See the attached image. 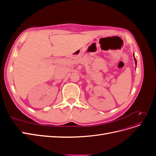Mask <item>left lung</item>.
Listing matches in <instances>:
<instances>
[{
    "label": "left lung",
    "mask_w": 156,
    "mask_h": 156,
    "mask_svg": "<svg viewBox=\"0 0 156 156\" xmlns=\"http://www.w3.org/2000/svg\"><path fill=\"white\" fill-rule=\"evenodd\" d=\"M134 59H135V64L136 65V58H135V56H134Z\"/></svg>",
    "instance_id": "obj_1"
}]
</instances>
